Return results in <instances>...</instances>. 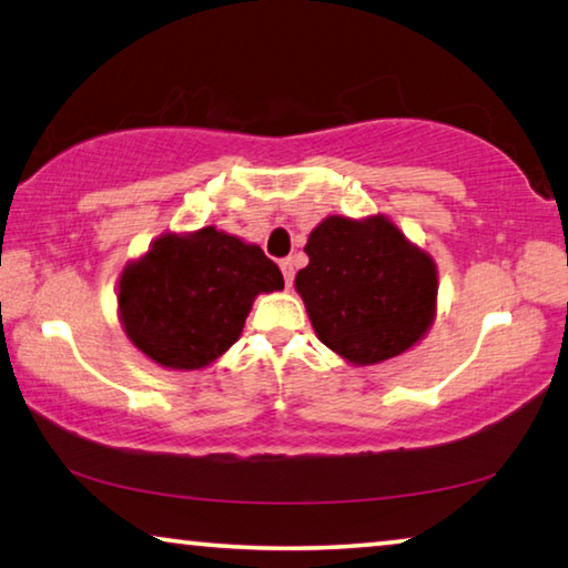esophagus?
Returning a JSON list of instances; mask_svg holds the SVG:
<instances>
[{
  "mask_svg": "<svg viewBox=\"0 0 568 568\" xmlns=\"http://www.w3.org/2000/svg\"><path fill=\"white\" fill-rule=\"evenodd\" d=\"M281 271H283V277H285V287L293 285V277H295V263L287 257V261H281Z\"/></svg>",
  "mask_w": 568,
  "mask_h": 568,
  "instance_id": "1",
  "label": "esophagus"
}]
</instances>
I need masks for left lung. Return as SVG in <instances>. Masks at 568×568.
Wrapping results in <instances>:
<instances>
[{"label": "left lung", "instance_id": "obj_1", "mask_svg": "<svg viewBox=\"0 0 568 568\" xmlns=\"http://www.w3.org/2000/svg\"><path fill=\"white\" fill-rule=\"evenodd\" d=\"M295 275L323 345L351 365L398 358L436 321L438 267L386 215H328L305 243Z\"/></svg>", "mask_w": 568, "mask_h": 568}]
</instances>
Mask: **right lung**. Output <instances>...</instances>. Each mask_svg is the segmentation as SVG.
<instances>
[{"label": "right lung", "instance_id": "obj_1", "mask_svg": "<svg viewBox=\"0 0 568 568\" xmlns=\"http://www.w3.org/2000/svg\"><path fill=\"white\" fill-rule=\"evenodd\" d=\"M283 275L255 243L205 225L165 233L122 267L118 315L140 353L170 371H200L230 351L261 293Z\"/></svg>", "mask_w": 568, "mask_h": 568}]
</instances>
